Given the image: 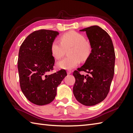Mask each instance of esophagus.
Here are the masks:
<instances>
[{
	"label": "esophagus",
	"instance_id": "34e87169",
	"mask_svg": "<svg viewBox=\"0 0 133 133\" xmlns=\"http://www.w3.org/2000/svg\"><path fill=\"white\" fill-rule=\"evenodd\" d=\"M67 74L68 75H69L70 74H71V70H67Z\"/></svg>",
	"mask_w": 133,
	"mask_h": 133
}]
</instances>
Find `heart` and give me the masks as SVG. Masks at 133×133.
Instances as JSON below:
<instances>
[{
    "label": "heart",
    "mask_w": 133,
    "mask_h": 133,
    "mask_svg": "<svg viewBox=\"0 0 133 133\" xmlns=\"http://www.w3.org/2000/svg\"><path fill=\"white\" fill-rule=\"evenodd\" d=\"M61 43L55 40L51 44V54L56 59L61 58L68 49L67 57L57 63L58 69L69 70L76 67L80 60L85 61L89 57L91 51L90 44L85 41L82 34L70 31L63 34L60 38Z\"/></svg>",
    "instance_id": "obj_1"
}]
</instances>
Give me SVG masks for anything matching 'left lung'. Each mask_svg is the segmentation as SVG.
Instances as JSON below:
<instances>
[{
	"label": "left lung",
	"instance_id": "1",
	"mask_svg": "<svg viewBox=\"0 0 133 133\" xmlns=\"http://www.w3.org/2000/svg\"><path fill=\"white\" fill-rule=\"evenodd\" d=\"M80 31L86 32L91 52L84 65L74 71L73 94L83 105L93 106L103 101L109 91L114 73V48L109 35L98 25ZM80 71L90 75H80Z\"/></svg>",
	"mask_w": 133,
	"mask_h": 133
}]
</instances>
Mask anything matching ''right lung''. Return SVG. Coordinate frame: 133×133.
Instances as JSON below:
<instances>
[{"label":"right lung","instance_id":"1","mask_svg":"<svg viewBox=\"0 0 133 133\" xmlns=\"http://www.w3.org/2000/svg\"><path fill=\"white\" fill-rule=\"evenodd\" d=\"M58 31L42 29L29 34L20 47L18 61L20 85L23 93L37 105L50 103L57 95V87L67 75L65 70L48 75L55 63L51 44Z\"/></svg>","mask_w":133,"mask_h":133}]
</instances>
